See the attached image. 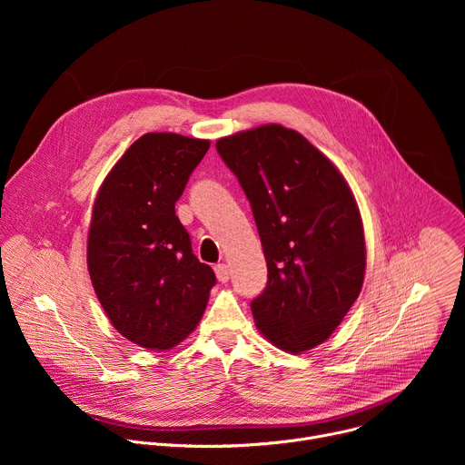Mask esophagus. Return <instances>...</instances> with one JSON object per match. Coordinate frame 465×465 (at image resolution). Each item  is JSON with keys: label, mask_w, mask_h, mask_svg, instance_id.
Listing matches in <instances>:
<instances>
[{"label": "esophagus", "mask_w": 465, "mask_h": 465, "mask_svg": "<svg viewBox=\"0 0 465 465\" xmlns=\"http://www.w3.org/2000/svg\"><path fill=\"white\" fill-rule=\"evenodd\" d=\"M215 274H217V280H219V282L226 283V282L230 280V267H228L226 262H219L217 267H215Z\"/></svg>", "instance_id": "1"}]
</instances>
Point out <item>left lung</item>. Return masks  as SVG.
<instances>
[{
  "mask_svg": "<svg viewBox=\"0 0 465 465\" xmlns=\"http://www.w3.org/2000/svg\"><path fill=\"white\" fill-rule=\"evenodd\" d=\"M257 224L269 282L252 302L257 329L276 348L322 344L361 294L366 244L355 196L296 130L262 124L221 138Z\"/></svg>",
  "mask_w": 465,
  "mask_h": 465,
  "instance_id": "left-lung-1",
  "label": "left lung"
}]
</instances>
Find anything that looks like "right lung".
<instances>
[{"label":"right lung","mask_w":465,"mask_h":465,"mask_svg":"<svg viewBox=\"0 0 465 465\" xmlns=\"http://www.w3.org/2000/svg\"><path fill=\"white\" fill-rule=\"evenodd\" d=\"M208 140L149 132L104 178L88 232V272L119 333L147 350H171L201 322L215 274L191 250L176 217Z\"/></svg>","instance_id":"obj_1"}]
</instances>
